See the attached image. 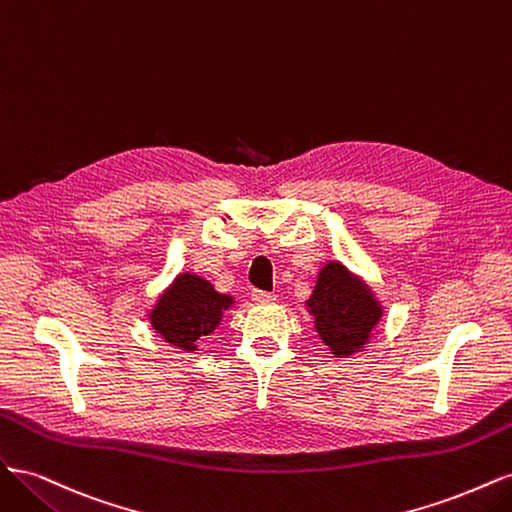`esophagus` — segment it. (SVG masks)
<instances>
[{"mask_svg":"<svg viewBox=\"0 0 512 512\" xmlns=\"http://www.w3.org/2000/svg\"><path fill=\"white\" fill-rule=\"evenodd\" d=\"M252 299L256 301V303H271V301H275V292H267V290H252Z\"/></svg>","mask_w":512,"mask_h":512,"instance_id":"esophagus-1","label":"esophagus"}]
</instances>
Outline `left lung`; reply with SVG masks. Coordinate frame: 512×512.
<instances>
[{"instance_id":"left-lung-1","label":"left lung","mask_w":512,"mask_h":512,"mask_svg":"<svg viewBox=\"0 0 512 512\" xmlns=\"http://www.w3.org/2000/svg\"><path fill=\"white\" fill-rule=\"evenodd\" d=\"M316 329L333 354L346 356L359 350L380 320V307L365 284L352 277L339 262L320 271L312 299Z\"/></svg>"}]
</instances>
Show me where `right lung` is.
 <instances>
[{
  "label": "right lung",
  "mask_w": 512,
  "mask_h": 512,
  "mask_svg": "<svg viewBox=\"0 0 512 512\" xmlns=\"http://www.w3.org/2000/svg\"><path fill=\"white\" fill-rule=\"evenodd\" d=\"M230 303L232 299L215 292L209 282L183 273L162 294L151 312V324L168 344L194 350L196 339L213 333Z\"/></svg>",
  "instance_id": "right-lung-1"
}]
</instances>
